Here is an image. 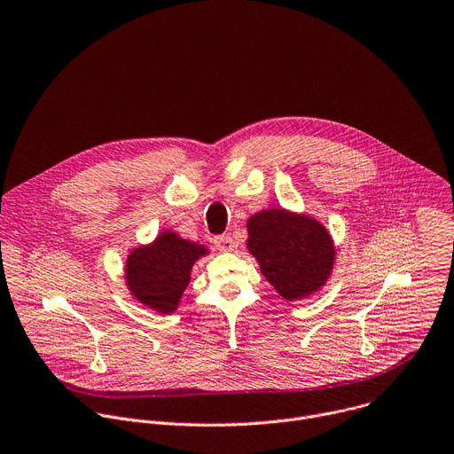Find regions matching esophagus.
<instances>
[{
    "label": "esophagus",
    "instance_id": "1",
    "mask_svg": "<svg viewBox=\"0 0 454 454\" xmlns=\"http://www.w3.org/2000/svg\"><path fill=\"white\" fill-rule=\"evenodd\" d=\"M214 244H215V247L219 251H233L235 249V242H233V239L230 235H217L214 239Z\"/></svg>",
    "mask_w": 454,
    "mask_h": 454
}]
</instances>
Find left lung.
<instances>
[{
	"label": "left lung",
	"mask_w": 454,
	"mask_h": 454,
	"mask_svg": "<svg viewBox=\"0 0 454 454\" xmlns=\"http://www.w3.org/2000/svg\"><path fill=\"white\" fill-rule=\"evenodd\" d=\"M246 226L247 251L283 299H307L326 285L337 249L321 221L274 207L251 215Z\"/></svg>",
	"instance_id": "8db88e82"
}]
</instances>
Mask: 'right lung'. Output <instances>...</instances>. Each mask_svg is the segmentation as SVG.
Segmentation results:
<instances>
[{
  "instance_id": "right-lung-1",
  "label": "right lung",
  "mask_w": 454,
  "mask_h": 454,
  "mask_svg": "<svg viewBox=\"0 0 454 454\" xmlns=\"http://www.w3.org/2000/svg\"><path fill=\"white\" fill-rule=\"evenodd\" d=\"M208 253L205 244L164 230L153 242L129 251L124 265L126 286L144 307L164 316L173 314L191 283L194 263Z\"/></svg>"
}]
</instances>
